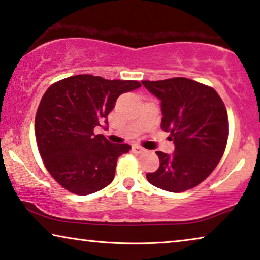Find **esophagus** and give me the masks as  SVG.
<instances>
[{
	"label": "esophagus",
	"mask_w": 260,
	"mask_h": 260,
	"mask_svg": "<svg viewBox=\"0 0 260 260\" xmlns=\"http://www.w3.org/2000/svg\"><path fill=\"white\" fill-rule=\"evenodd\" d=\"M132 150H133V152L137 153V154H141V153L146 152V149L143 148V147L139 146V145H133V147H132Z\"/></svg>",
	"instance_id": "esophagus-1"
}]
</instances>
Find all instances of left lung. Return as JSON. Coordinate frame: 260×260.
I'll list each match as a JSON object with an SVG mask.
<instances>
[{
  "label": "left lung",
  "instance_id": "8db88e82",
  "mask_svg": "<svg viewBox=\"0 0 260 260\" xmlns=\"http://www.w3.org/2000/svg\"><path fill=\"white\" fill-rule=\"evenodd\" d=\"M141 83L161 102V128L169 132L175 146L173 154L156 152L160 167L147 174V180L170 192L196 187L210 175L225 150L224 103L214 88L182 77Z\"/></svg>",
  "mask_w": 260,
  "mask_h": 260
}]
</instances>
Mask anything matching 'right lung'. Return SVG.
Segmentation results:
<instances>
[{
	"instance_id": "add662e5",
	"label": "right lung",
	"mask_w": 260,
	"mask_h": 260,
	"mask_svg": "<svg viewBox=\"0 0 260 260\" xmlns=\"http://www.w3.org/2000/svg\"><path fill=\"white\" fill-rule=\"evenodd\" d=\"M140 86L135 80L78 75L48 88L38 106L35 133L45 167L61 187L90 195L113 181L118 157L131 146L112 143L93 131L107 128L118 96Z\"/></svg>"
}]
</instances>
